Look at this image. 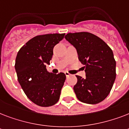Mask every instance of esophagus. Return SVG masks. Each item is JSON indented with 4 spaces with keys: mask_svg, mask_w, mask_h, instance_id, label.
<instances>
[{
    "mask_svg": "<svg viewBox=\"0 0 129 129\" xmlns=\"http://www.w3.org/2000/svg\"><path fill=\"white\" fill-rule=\"evenodd\" d=\"M65 74H66V77H68V76H71L69 72H65Z\"/></svg>",
    "mask_w": 129,
    "mask_h": 129,
    "instance_id": "obj_1",
    "label": "esophagus"
}]
</instances>
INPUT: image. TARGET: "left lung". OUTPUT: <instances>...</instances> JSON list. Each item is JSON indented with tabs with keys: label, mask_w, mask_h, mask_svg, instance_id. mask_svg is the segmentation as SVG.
Instances as JSON below:
<instances>
[{
	"label": "left lung",
	"mask_w": 129,
	"mask_h": 129,
	"mask_svg": "<svg viewBox=\"0 0 129 129\" xmlns=\"http://www.w3.org/2000/svg\"><path fill=\"white\" fill-rule=\"evenodd\" d=\"M65 38L76 47L86 78L76 75L75 94L80 101L90 104L108 96L116 78V61L112 49L102 39L88 32L68 33Z\"/></svg>",
	"instance_id": "obj_1"
}]
</instances>
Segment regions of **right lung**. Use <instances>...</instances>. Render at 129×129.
Instances as JSON below:
<instances>
[{"mask_svg":"<svg viewBox=\"0 0 129 129\" xmlns=\"http://www.w3.org/2000/svg\"><path fill=\"white\" fill-rule=\"evenodd\" d=\"M65 33L35 36L17 53L15 70L21 88L29 100L39 106L48 107L58 102L66 76L47 71L55 45L64 38Z\"/></svg>","mask_w":129,"mask_h":129,"instance_id":"right-lung-1","label":"right lung"}]
</instances>
